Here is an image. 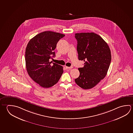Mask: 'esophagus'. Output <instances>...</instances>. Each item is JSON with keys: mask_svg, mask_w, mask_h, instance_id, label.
Wrapping results in <instances>:
<instances>
[{"mask_svg": "<svg viewBox=\"0 0 133 133\" xmlns=\"http://www.w3.org/2000/svg\"><path fill=\"white\" fill-rule=\"evenodd\" d=\"M65 68L67 70H70V69H72V67H67V66H66Z\"/></svg>", "mask_w": 133, "mask_h": 133, "instance_id": "esophagus-1", "label": "esophagus"}]
</instances>
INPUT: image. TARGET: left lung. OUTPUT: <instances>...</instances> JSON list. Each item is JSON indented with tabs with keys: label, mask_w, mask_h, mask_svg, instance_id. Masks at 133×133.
Listing matches in <instances>:
<instances>
[{
	"label": "left lung",
	"mask_w": 133,
	"mask_h": 133,
	"mask_svg": "<svg viewBox=\"0 0 133 133\" xmlns=\"http://www.w3.org/2000/svg\"><path fill=\"white\" fill-rule=\"evenodd\" d=\"M79 60L84 67L79 68L80 75L76 83L85 90L94 87L107 75L111 61V53L107 43L94 33L75 34Z\"/></svg>",
	"instance_id": "8db88e82"
}]
</instances>
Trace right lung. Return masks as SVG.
Masks as SVG:
<instances>
[{
	"mask_svg": "<svg viewBox=\"0 0 133 133\" xmlns=\"http://www.w3.org/2000/svg\"><path fill=\"white\" fill-rule=\"evenodd\" d=\"M64 35L52 31H45L32 38L25 52L26 69L29 76L43 88L56 84L63 73V67L49 59L55 56L54 50L59 40Z\"/></svg>",
	"mask_w": 133,
	"mask_h": 133,
	"instance_id": "add662e5",
	"label": "right lung"
}]
</instances>
